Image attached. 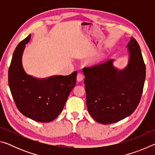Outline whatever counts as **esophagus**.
Instances as JSON below:
<instances>
[{"label": "esophagus", "mask_w": 155, "mask_h": 155, "mask_svg": "<svg viewBox=\"0 0 155 155\" xmlns=\"http://www.w3.org/2000/svg\"><path fill=\"white\" fill-rule=\"evenodd\" d=\"M84 78V75L82 72H78L77 74V81H81Z\"/></svg>", "instance_id": "1"}]
</instances>
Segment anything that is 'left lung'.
Wrapping results in <instances>:
<instances>
[{"instance_id": "obj_1", "label": "left lung", "mask_w": 155, "mask_h": 155, "mask_svg": "<svg viewBox=\"0 0 155 155\" xmlns=\"http://www.w3.org/2000/svg\"><path fill=\"white\" fill-rule=\"evenodd\" d=\"M127 48L129 61L124 70L115 68L113 59L83 69L88 111L101 124L124 119L135 111L140 102L146 65L140 47L133 37Z\"/></svg>"}]
</instances>
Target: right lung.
<instances>
[{"mask_svg": "<svg viewBox=\"0 0 155 155\" xmlns=\"http://www.w3.org/2000/svg\"><path fill=\"white\" fill-rule=\"evenodd\" d=\"M30 39L31 35L21 41L15 49L9 68V86L21 114L37 122H49L64 109L77 82V72L44 79L27 75L22 68V56L25 44Z\"/></svg>", "mask_w": 155, "mask_h": 155, "instance_id": "obj_1", "label": "right lung"}]
</instances>
